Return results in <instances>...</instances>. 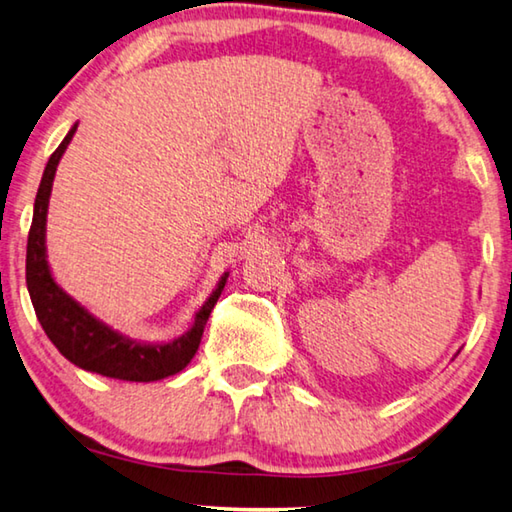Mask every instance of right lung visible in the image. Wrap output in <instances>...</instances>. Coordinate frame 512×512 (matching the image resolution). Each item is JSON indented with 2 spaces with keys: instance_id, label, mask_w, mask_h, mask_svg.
Returning a JSON list of instances; mask_svg holds the SVG:
<instances>
[{
  "instance_id": "right-lung-1",
  "label": "right lung",
  "mask_w": 512,
  "mask_h": 512,
  "mask_svg": "<svg viewBox=\"0 0 512 512\" xmlns=\"http://www.w3.org/2000/svg\"><path fill=\"white\" fill-rule=\"evenodd\" d=\"M74 131H77V124L70 129L56 152L49 156L36 204H33V222L27 242V288L33 311H36L38 322L45 329L47 338L54 342V347L70 363L79 365L81 370L138 383L165 379V376L181 372L197 354L201 333H204L208 317H211V311L224 290L226 274L206 304L201 306L192 329L170 345H140V342L122 338L106 324L97 322L88 311H83L72 297H67L49 274L45 256V222L56 165L70 145Z\"/></svg>"
}]
</instances>
